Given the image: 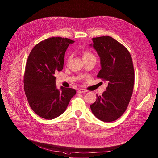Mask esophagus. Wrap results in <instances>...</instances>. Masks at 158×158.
Masks as SVG:
<instances>
[{"mask_svg":"<svg viewBox=\"0 0 158 158\" xmlns=\"http://www.w3.org/2000/svg\"><path fill=\"white\" fill-rule=\"evenodd\" d=\"M86 92H87V90H86L85 89H80L77 91V93H86Z\"/></svg>","mask_w":158,"mask_h":158,"instance_id":"34e87169","label":"esophagus"}]
</instances>
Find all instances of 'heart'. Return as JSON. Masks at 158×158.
Returning <instances> with one entry per match:
<instances>
[{"label":"heart","instance_id":"b5f03b06","mask_svg":"<svg viewBox=\"0 0 158 158\" xmlns=\"http://www.w3.org/2000/svg\"><path fill=\"white\" fill-rule=\"evenodd\" d=\"M82 56H83V60L84 59H88V58H95V56L93 55V52L89 50H85L82 52ZM70 59V56H69L67 58V61H69Z\"/></svg>","mask_w":158,"mask_h":158}]
</instances>
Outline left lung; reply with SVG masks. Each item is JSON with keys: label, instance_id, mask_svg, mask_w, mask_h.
Instances as JSON below:
<instances>
[{"label": "left lung", "instance_id": "obj_1", "mask_svg": "<svg viewBox=\"0 0 158 158\" xmlns=\"http://www.w3.org/2000/svg\"><path fill=\"white\" fill-rule=\"evenodd\" d=\"M92 40L100 58L102 68L97 77L107 81L108 86L101 96L97 95V100L90 108L98 119L114 121L127 110L132 96L135 81L132 58L128 50L110 36Z\"/></svg>", "mask_w": 158, "mask_h": 158}]
</instances>
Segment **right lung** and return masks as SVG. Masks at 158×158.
Segmentation results:
<instances>
[{
	"label": "right lung",
	"instance_id": "1",
	"mask_svg": "<svg viewBox=\"0 0 158 158\" xmlns=\"http://www.w3.org/2000/svg\"><path fill=\"white\" fill-rule=\"evenodd\" d=\"M74 41L60 37L40 42L31 49L24 74V90L31 109L46 119L64 113L76 91L56 87L55 73L64 68L65 51Z\"/></svg>",
	"mask_w": 158,
	"mask_h": 158
}]
</instances>
